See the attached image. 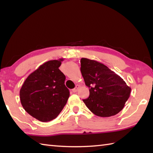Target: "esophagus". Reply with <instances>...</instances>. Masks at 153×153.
<instances>
[{"label": "esophagus", "mask_w": 153, "mask_h": 153, "mask_svg": "<svg viewBox=\"0 0 153 153\" xmlns=\"http://www.w3.org/2000/svg\"><path fill=\"white\" fill-rule=\"evenodd\" d=\"M79 85H77L76 86V87H75L74 89H72V92H73V93H76V92H77V90H78V89H79Z\"/></svg>", "instance_id": "1"}]
</instances>
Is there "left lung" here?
I'll use <instances>...</instances> for the list:
<instances>
[{
    "label": "left lung",
    "mask_w": 153,
    "mask_h": 153,
    "mask_svg": "<svg viewBox=\"0 0 153 153\" xmlns=\"http://www.w3.org/2000/svg\"><path fill=\"white\" fill-rule=\"evenodd\" d=\"M80 62L81 72L89 88V97L83 100L87 108L100 117L117 114L130 96V87L105 64L85 58Z\"/></svg>",
    "instance_id": "8db88e82"
}]
</instances>
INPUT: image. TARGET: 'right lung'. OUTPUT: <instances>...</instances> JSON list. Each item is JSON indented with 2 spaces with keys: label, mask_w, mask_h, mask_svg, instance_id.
Segmentation results:
<instances>
[{
  "label": "right lung",
  "mask_w": 153,
  "mask_h": 153,
  "mask_svg": "<svg viewBox=\"0 0 153 153\" xmlns=\"http://www.w3.org/2000/svg\"><path fill=\"white\" fill-rule=\"evenodd\" d=\"M63 58L41 65L25 80L19 91L23 108L41 122L55 119L66 105L70 91L59 70Z\"/></svg>",
  "instance_id": "right-lung-1"
}]
</instances>
